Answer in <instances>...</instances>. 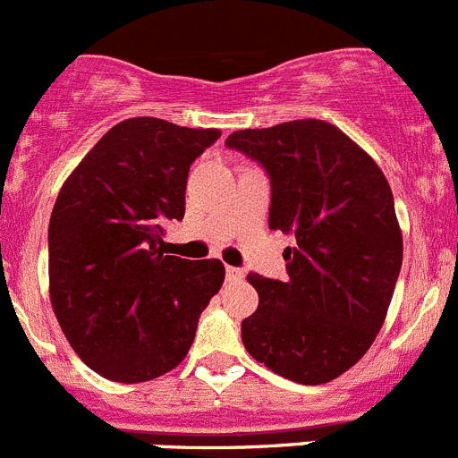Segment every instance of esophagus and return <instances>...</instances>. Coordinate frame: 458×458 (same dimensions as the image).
I'll list each match as a JSON object with an SVG mask.
<instances>
[{
	"instance_id": "esophagus-1",
	"label": "esophagus",
	"mask_w": 458,
	"mask_h": 458,
	"mask_svg": "<svg viewBox=\"0 0 458 458\" xmlns=\"http://www.w3.org/2000/svg\"><path fill=\"white\" fill-rule=\"evenodd\" d=\"M225 278H228V280H242V278H244V271L239 269V267H225Z\"/></svg>"
}]
</instances>
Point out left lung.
<instances>
[{"label": "left lung", "mask_w": 458, "mask_h": 458, "mask_svg": "<svg viewBox=\"0 0 458 458\" xmlns=\"http://www.w3.org/2000/svg\"><path fill=\"white\" fill-rule=\"evenodd\" d=\"M225 146L267 168L269 228L296 237L283 253L287 280L249 274L259 303L242 321L246 352L290 381H333L377 340L402 269L388 180L340 127L317 118L237 130Z\"/></svg>", "instance_id": "1"}]
</instances>
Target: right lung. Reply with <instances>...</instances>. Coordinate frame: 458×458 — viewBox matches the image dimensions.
<instances>
[{
    "instance_id": "add662e5",
    "label": "right lung",
    "mask_w": 458,
    "mask_h": 458,
    "mask_svg": "<svg viewBox=\"0 0 458 458\" xmlns=\"http://www.w3.org/2000/svg\"><path fill=\"white\" fill-rule=\"evenodd\" d=\"M221 137L162 118L111 127L86 152L49 216V301L70 347L109 381L143 383L184 360L221 259L166 255L184 216L189 166Z\"/></svg>"
}]
</instances>
